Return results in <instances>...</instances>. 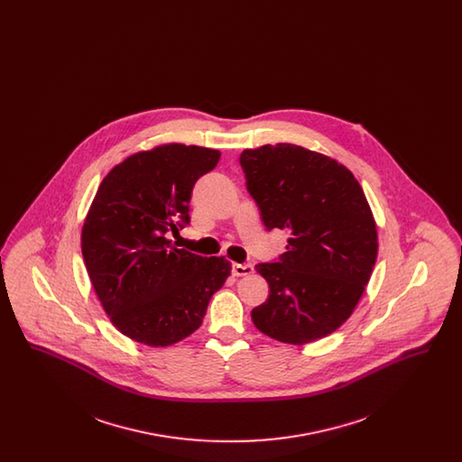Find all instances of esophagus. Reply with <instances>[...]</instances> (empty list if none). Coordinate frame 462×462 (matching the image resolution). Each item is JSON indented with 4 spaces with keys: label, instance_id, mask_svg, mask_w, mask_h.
Wrapping results in <instances>:
<instances>
[{
    "label": "esophagus",
    "instance_id": "obj_1",
    "mask_svg": "<svg viewBox=\"0 0 462 462\" xmlns=\"http://www.w3.org/2000/svg\"><path fill=\"white\" fill-rule=\"evenodd\" d=\"M254 272V268H253V264L247 263H234L232 264V273L236 275V277H245V275H251Z\"/></svg>",
    "mask_w": 462,
    "mask_h": 462
}]
</instances>
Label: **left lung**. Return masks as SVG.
Here are the masks:
<instances>
[{
  "instance_id": "1",
  "label": "left lung",
  "mask_w": 462,
  "mask_h": 462,
  "mask_svg": "<svg viewBox=\"0 0 462 462\" xmlns=\"http://www.w3.org/2000/svg\"><path fill=\"white\" fill-rule=\"evenodd\" d=\"M245 187L266 230H284L286 253L258 263L268 300L251 317L266 336L305 345L348 320L377 258L371 206L348 168L292 143L241 154Z\"/></svg>"
}]
</instances>
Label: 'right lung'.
<instances>
[{
	"label": "right lung",
	"instance_id": "add662e5",
	"mask_svg": "<svg viewBox=\"0 0 462 462\" xmlns=\"http://www.w3.org/2000/svg\"><path fill=\"white\" fill-rule=\"evenodd\" d=\"M220 155L181 143L130 155L91 202L81 232L89 281L116 329L136 343L170 346L190 336L230 275L223 256L204 258L168 239L190 223L192 189Z\"/></svg>",
	"mask_w": 462,
	"mask_h": 462
}]
</instances>
